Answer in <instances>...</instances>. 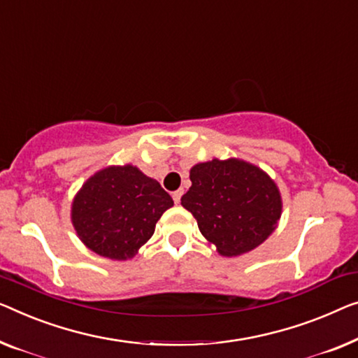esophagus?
<instances>
[{"instance_id": "esophagus-1", "label": "esophagus", "mask_w": 358, "mask_h": 358, "mask_svg": "<svg viewBox=\"0 0 358 358\" xmlns=\"http://www.w3.org/2000/svg\"><path fill=\"white\" fill-rule=\"evenodd\" d=\"M181 196H183V189H177V191H173V193H172V197H173L175 204H180Z\"/></svg>"}]
</instances>
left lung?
<instances>
[{
	"label": "left lung",
	"instance_id": "left-lung-1",
	"mask_svg": "<svg viewBox=\"0 0 358 358\" xmlns=\"http://www.w3.org/2000/svg\"><path fill=\"white\" fill-rule=\"evenodd\" d=\"M189 180L193 185L181 206L222 255L249 252L275 230L281 215L280 191L260 169L236 159H213L194 165Z\"/></svg>",
	"mask_w": 358,
	"mask_h": 358
}]
</instances>
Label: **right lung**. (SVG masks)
<instances>
[{"label":"right lung","instance_id":"1","mask_svg":"<svg viewBox=\"0 0 358 358\" xmlns=\"http://www.w3.org/2000/svg\"><path fill=\"white\" fill-rule=\"evenodd\" d=\"M172 206L167 191L136 167H109L82 186L73 199L72 223L93 252L127 260L152 236Z\"/></svg>","mask_w":358,"mask_h":358}]
</instances>
